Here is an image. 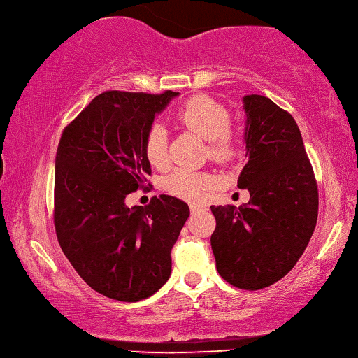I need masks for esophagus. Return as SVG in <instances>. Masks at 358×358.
Wrapping results in <instances>:
<instances>
[{
  "label": "esophagus",
  "instance_id": "obj_1",
  "mask_svg": "<svg viewBox=\"0 0 358 358\" xmlns=\"http://www.w3.org/2000/svg\"><path fill=\"white\" fill-rule=\"evenodd\" d=\"M189 208H191L192 213H196V212H199V210L203 208V207H202V206H197V203H191Z\"/></svg>",
  "mask_w": 358,
  "mask_h": 358
}]
</instances>
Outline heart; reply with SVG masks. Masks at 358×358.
<instances>
[{
  "label": "heart",
  "instance_id": "obj_1",
  "mask_svg": "<svg viewBox=\"0 0 358 358\" xmlns=\"http://www.w3.org/2000/svg\"><path fill=\"white\" fill-rule=\"evenodd\" d=\"M175 119L186 129L206 138L208 155L218 162H232L241 156L242 143L237 130L229 124L226 108L208 95H192L175 111ZM169 135L161 124H152L143 140L145 157L152 167L169 164ZM218 185V177L206 170L175 169L162 181L169 194L188 202H201Z\"/></svg>",
  "mask_w": 358,
  "mask_h": 358
}]
</instances>
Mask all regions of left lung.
Returning <instances> with one entry per match:
<instances>
[{
  "instance_id": "obj_1",
  "label": "left lung",
  "mask_w": 358,
  "mask_h": 358,
  "mask_svg": "<svg viewBox=\"0 0 358 358\" xmlns=\"http://www.w3.org/2000/svg\"><path fill=\"white\" fill-rule=\"evenodd\" d=\"M248 161L237 186L247 206H212L210 242L218 274L242 290L280 280L301 258L315 229L319 189L301 132L290 113L263 95H245Z\"/></svg>"
}]
</instances>
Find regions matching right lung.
<instances>
[{"mask_svg": "<svg viewBox=\"0 0 358 358\" xmlns=\"http://www.w3.org/2000/svg\"><path fill=\"white\" fill-rule=\"evenodd\" d=\"M178 92L106 90L62 132L55 156L54 226L79 277L106 298L135 303L155 294L172 271V248L189 217L188 203L152 197L126 206L148 188L146 130Z\"/></svg>", "mask_w": 358, "mask_h": 358, "instance_id": "right-lung-1", "label": "right lung"}]
</instances>
